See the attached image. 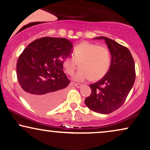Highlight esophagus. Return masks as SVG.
<instances>
[{
	"mask_svg": "<svg viewBox=\"0 0 150 150\" xmlns=\"http://www.w3.org/2000/svg\"><path fill=\"white\" fill-rule=\"evenodd\" d=\"M72 85H74L76 87H77V88H81V87H82V85L81 84H76V83H72Z\"/></svg>",
	"mask_w": 150,
	"mask_h": 150,
	"instance_id": "obj_1",
	"label": "esophagus"
}]
</instances>
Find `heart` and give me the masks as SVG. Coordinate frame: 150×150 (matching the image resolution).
Returning <instances> with one entry per match:
<instances>
[{"label": "heart", "instance_id": "1", "mask_svg": "<svg viewBox=\"0 0 150 150\" xmlns=\"http://www.w3.org/2000/svg\"><path fill=\"white\" fill-rule=\"evenodd\" d=\"M63 65L65 72L70 76L79 67L81 69L74 77L76 81L83 82L88 79L92 82L98 81L109 70L110 53L105 47L83 42L76 46L74 57L65 59Z\"/></svg>", "mask_w": 150, "mask_h": 150}]
</instances>
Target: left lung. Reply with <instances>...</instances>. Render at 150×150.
Segmentation results:
<instances>
[{
  "label": "left lung",
  "mask_w": 150,
  "mask_h": 150,
  "mask_svg": "<svg viewBox=\"0 0 150 150\" xmlns=\"http://www.w3.org/2000/svg\"><path fill=\"white\" fill-rule=\"evenodd\" d=\"M104 40L111 54L109 70L99 81L89 85L91 93L85 100L86 106L93 111L108 114L123 105L134 85V61L126 47L106 37Z\"/></svg>",
  "instance_id": "8db88e82"
}]
</instances>
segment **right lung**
Wrapping results in <instances>:
<instances>
[{
	"mask_svg": "<svg viewBox=\"0 0 150 150\" xmlns=\"http://www.w3.org/2000/svg\"><path fill=\"white\" fill-rule=\"evenodd\" d=\"M68 40L45 37L33 41L18 58L16 71L25 99L35 109L46 111L62 101L70 83L63 63L71 53Z\"/></svg>",
	"mask_w": 150,
	"mask_h": 150,
	"instance_id": "add662e5",
	"label": "right lung"
}]
</instances>
